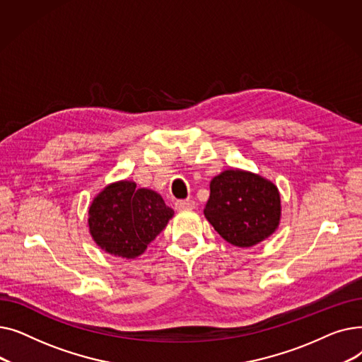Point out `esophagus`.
Here are the masks:
<instances>
[{"instance_id": "obj_1", "label": "esophagus", "mask_w": 362, "mask_h": 362, "mask_svg": "<svg viewBox=\"0 0 362 362\" xmlns=\"http://www.w3.org/2000/svg\"><path fill=\"white\" fill-rule=\"evenodd\" d=\"M175 206L177 211H182V210H192V208H195V201L192 199H179L175 202Z\"/></svg>"}]
</instances>
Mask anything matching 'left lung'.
Returning <instances> with one entry per match:
<instances>
[{
	"label": "left lung",
	"mask_w": 362,
	"mask_h": 362,
	"mask_svg": "<svg viewBox=\"0 0 362 362\" xmlns=\"http://www.w3.org/2000/svg\"><path fill=\"white\" fill-rule=\"evenodd\" d=\"M280 194L270 180L238 168L224 170L210 183L205 218L216 232L239 248H250L276 232Z\"/></svg>",
	"instance_id": "left-lung-1"
}]
</instances>
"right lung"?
Instances as JSON below:
<instances>
[{
	"label": "right lung",
	"mask_w": 362,
	"mask_h": 362,
	"mask_svg": "<svg viewBox=\"0 0 362 362\" xmlns=\"http://www.w3.org/2000/svg\"><path fill=\"white\" fill-rule=\"evenodd\" d=\"M173 214L160 194L122 180L108 185L93 198L88 224L101 250L130 259L145 252Z\"/></svg>",
	"instance_id": "right-lung-1"
}]
</instances>
